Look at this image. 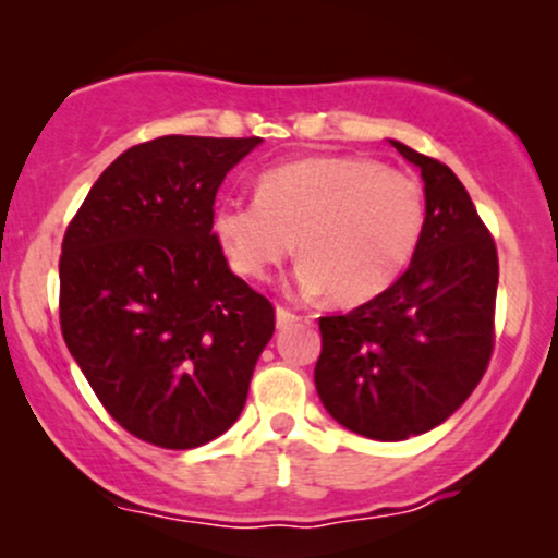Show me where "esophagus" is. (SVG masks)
I'll use <instances>...</instances> for the list:
<instances>
[{
  "label": "esophagus",
  "instance_id": "obj_1",
  "mask_svg": "<svg viewBox=\"0 0 558 558\" xmlns=\"http://www.w3.org/2000/svg\"><path fill=\"white\" fill-rule=\"evenodd\" d=\"M299 319L301 317L296 315V312H291V310H288V306H278V310H275V323H278L280 330L291 328V325H296Z\"/></svg>",
  "mask_w": 558,
  "mask_h": 558
}]
</instances>
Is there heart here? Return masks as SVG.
I'll use <instances>...</instances> for the list:
<instances>
[{
    "mask_svg": "<svg viewBox=\"0 0 558 558\" xmlns=\"http://www.w3.org/2000/svg\"><path fill=\"white\" fill-rule=\"evenodd\" d=\"M425 228L417 181L369 157L323 155L265 170L257 198H226L213 233L239 275L267 280L293 246L301 291L362 304L399 280Z\"/></svg>",
    "mask_w": 558,
    "mask_h": 558,
    "instance_id": "obj_1",
    "label": "heart"
}]
</instances>
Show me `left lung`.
<instances>
[{
  "label": "left lung",
  "mask_w": 558,
  "mask_h": 558,
  "mask_svg": "<svg viewBox=\"0 0 558 558\" xmlns=\"http://www.w3.org/2000/svg\"><path fill=\"white\" fill-rule=\"evenodd\" d=\"M425 181L409 270L367 304L319 317V401L345 430L407 440L446 422L493 354L498 254L470 194L438 159L390 141Z\"/></svg>",
  "instance_id": "obj_1"
}]
</instances>
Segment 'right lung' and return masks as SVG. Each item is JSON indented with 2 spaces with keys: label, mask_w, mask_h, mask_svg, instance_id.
<instances>
[{
  "label": "right lung",
  "mask_w": 558,
  "mask_h": 558,
  "mask_svg": "<svg viewBox=\"0 0 558 558\" xmlns=\"http://www.w3.org/2000/svg\"><path fill=\"white\" fill-rule=\"evenodd\" d=\"M262 138L162 136L99 175L62 239L60 325L96 399L159 448L239 420L275 310L213 233L220 183Z\"/></svg>",
  "instance_id": "1"
}]
</instances>
